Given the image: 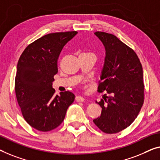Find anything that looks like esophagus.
<instances>
[{
    "label": "esophagus",
    "mask_w": 160,
    "mask_h": 160,
    "mask_svg": "<svg viewBox=\"0 0 160 160\" xmlns=\"http://www.w3.org/2000/svg\"><path fill=\"white\" fill-rule=\"evenodd\" d=\"M75 101L77 102H83L85 101V98L82 96H76Z\"/></svg>",
    "instance_id": "obj_1"
}]
</instances>
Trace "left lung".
Segmentation results:
<instances>
[{
    "label": "left lung",
    "mask_w": 160,
    "mask_h": 160,
    "mask_svg": "<svg viewBox=\"0 0 160 160\" xmlns=\"http://www.w3.org/2000/svg\"><path fill=\"white\" fill-rule=\"evenodd\" d=\"M95 35L106 49L98 91L111 96L104 99L106 103L96 101L102 111L93 122L104 133H116L132 124L144 103L142 66L135 52L116 36L101 32Z\"/></svg>",
    "instance_id": "8db88e82"
}]
</instances>
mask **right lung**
Instances as JSON below:
<instances>
[{
    "instance_id": "obj_1",
    "label": "right lung",
    "mask_w": 160,
    "mask_h": 160,
    "mask_svg": "<svg viewBox=\"0 0 160 160\" xmlns=\"http://www.w3.org/2000/svg\"><path fill=\"white\" fill-rule=\"evenodd\" d=\"M77 32L43 36L24 49L18 59L15 79L18 103L26 121L41 132H49L62 123L68 107L75 101L70 91L54 95V76L57 59L64 46Z\"/></svg>"
}]
</instances>
